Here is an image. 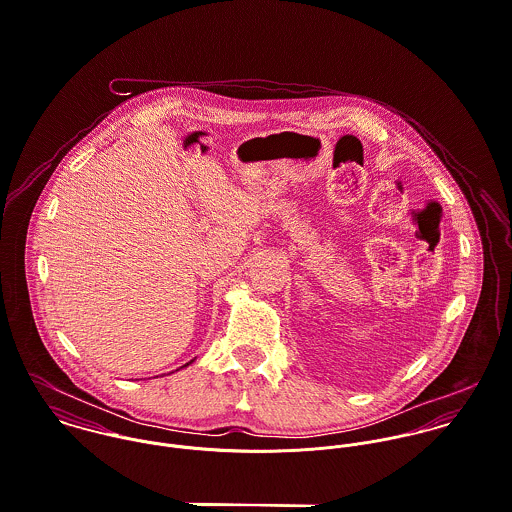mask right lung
I'll use <instances>...</instances> for the list:
<instances>
[{"label":"right lung","instance_id":"1","mask_svg":"<svg viewBox=\"0 0 512 512\" xmlns=\"http://www.w3.org/2000/svg\"><path fill=\"white\" fill-rule=\"evenodd\" d=\"M193 361H195V359H193ZM193 361H189V363H187V365H183V366H181V368H185V366L191 365V363H193Z\"/></svg>","mask_w":512,"mask_h":512}]
</instances>
